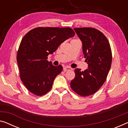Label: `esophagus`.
<instances>
[{
    "label": "esophagus",
    "mask_w": 128,
    "mask_h": 128,
    "mask_svg": "<svg viewBox=\"0 0 128 128\" xmlns=\"http://www.w3.org/2000/svg\"><path fill=\"white\" fill-rule=\"evenodd\" d=\"M72 68H70V67H64V72H66V71H69V70H72Z\"/></svg>",
    "instance_id": "1"
}]
</instances>
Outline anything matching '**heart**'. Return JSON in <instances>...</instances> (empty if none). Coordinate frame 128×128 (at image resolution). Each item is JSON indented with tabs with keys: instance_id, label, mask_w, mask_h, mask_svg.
<instances>
[{
	"instance_id": "heart-1",
	"label": "heart",
	"mask_w": 128,
	"mask_h": 128,
	"mask_svg": "<svg viewBox=\"0 0 128 128\" xmlns=\"http://www.w3.org/2000/svg\"><path fill=\"white\" fill-rule=\"evenodd\" d=\"M73 40H74V39H73Z\"/></svg>"
}]
</instances>
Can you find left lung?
<instances>
[{
  "instance_id": "8db88e82",
  "label": "left lung",
  "mask_w": 128,
  "mask_h": 128,
  "mask_svg": "<svg viewBox=\"0 0 128 128\" xmlns=\"http://www.w3.org/2000/svg\"><path fill=\"white\" fill-rule=\"evenodd\" d=\"M74 30L82 41L88 68L84 71L76 68V76L70 86L76 93L86 97L95 93L106 80L112 64V50L106 37L97 29L83 27Z\"/></svg>"
}]
</instances>
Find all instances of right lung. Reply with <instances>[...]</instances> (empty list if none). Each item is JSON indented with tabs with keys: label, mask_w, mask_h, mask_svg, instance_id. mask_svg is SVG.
I'll return each mask as SVG.
<instances>
[{
	"label": "right lung",
	"mask_w": 128,
	"mask_h": 128,
	"mask_svg": "<svg viewBox=\"0 0 128 128\" xmlns=\"http://www.w3.org/2000/svg\"><path fill=\"white\" fill-rule=\"evenodd\" d=\"M74 35V31L69 27H39L24 35L19 45L16 60L20 79L31 93L42 96L51 90L54 79L63 68L52 65L48 60V56Z\"/></svg>",
	"instance_id": "obj_1"
}]
</instances>
